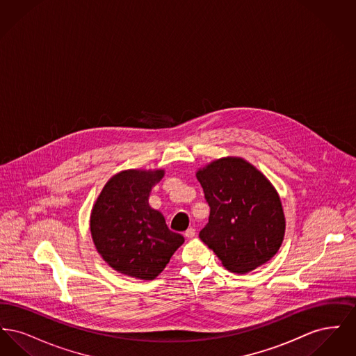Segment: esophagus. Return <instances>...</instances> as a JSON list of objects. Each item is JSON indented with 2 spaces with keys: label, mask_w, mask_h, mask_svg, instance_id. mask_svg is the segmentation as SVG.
Returning <instances> with one entry per match:
<instances>
[{
  "label": "esophagus",
  "mask_w": 356,
  "mask_h": 356,
  "mask_svg": "<svg viewBox=\"0 0 356 356\" xmlns=\"http://www.w3.org/2000/svg\"><path fill=\"white\" fill-rule=\"evenodd\" d=\"M195 235H196V231H195V228H188L186 229V232H184V236L186 237V238H192V237H195Z\"/></svg>",
  "instance_id": "1"
}]
</instances>
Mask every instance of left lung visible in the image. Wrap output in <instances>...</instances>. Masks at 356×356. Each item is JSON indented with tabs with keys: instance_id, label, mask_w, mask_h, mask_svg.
Wrapping results in <instances>:
<instances>
[{
	"instance_id": "obj_1",
	"label": "left lung",
	"mask_w": 356,
	"mask_h": 356,
	"mask_svg": "<svg viewBox=\"0 0 356 356\" xmlns=\"http://www.w3.org/2000/svg\"><path fill=\"white\" fill-rule=\"evenodd\" d=\"M211 208L199 237L228 271L247 273L271 260L286 231L270 180L241 157H222L196 172Z\"/></svg>"
}]
</instances>
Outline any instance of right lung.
<instances>
[{"mask_svg": "<svg viewBox=\"0 0 356 356\" xmlns=\"http://www.w3.org/2000/svg\"><path fill=\"white\" fill-rule=\"evenodd\" d=\"M163 176L164 170L120 172L104 186L90 213L97 252L113 270L141 280H153L184 243L148 204Z\"/></svg>", "mask_w": 356, "mask_h": 356, "instance_id": "add662e5", "label": "right lung"}]
</instances>
